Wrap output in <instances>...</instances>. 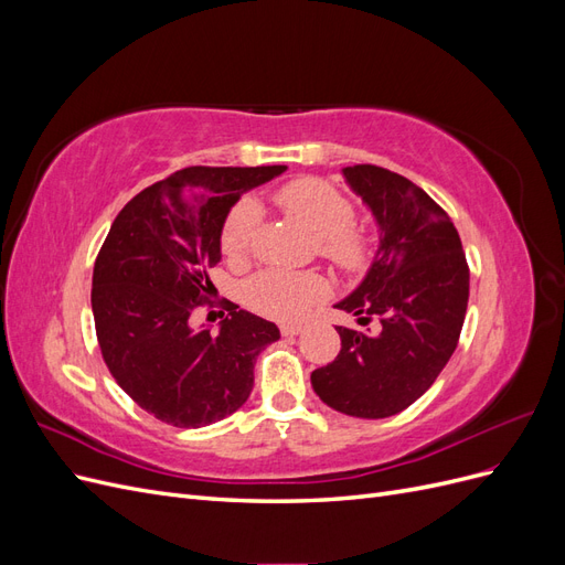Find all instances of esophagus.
<instances>
[{
	"instance_id": "esophagus-1",
	"label": "esophagus",
	"mask_w": 565,
	"mask_h": 565,
	"mask_svg": "<svg viewBox=\"0 0 565 565\" xmlns=\"http://www.w3.org/2000/svg\"><path fill=\"white\" fill-rule=\"evenodd\" d=\"M303 328L299 322H285V324H280V332H282V337H295V334H299Z\"/></svg>"
}]
</instances>
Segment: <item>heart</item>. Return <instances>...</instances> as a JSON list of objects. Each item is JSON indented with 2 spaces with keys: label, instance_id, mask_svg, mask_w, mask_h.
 <instances>
[{
  "label": "heart",
  "instance_id": "b5f03b06",
  "mask_svg": "<svg viewBox=\"0 0 565 565\" xmlns=\"http://www.w3.org/2000/svg\"><path fill=\"white\" fill-rule=\"evenodd\" d=\"M278 207L295 216L299 224L318 241V252L337 268L361 273L370 256L372 241L353 228L355 210L351 200L337 188L320 179H297L282 185L273 195ZM259 207L254 200L237 202L221 228V249L231 262H243L249 254L252 237L259 226ZM328 292L318 273H295L270 268L262 270L247 282L245 297L254 311L276 320H297Z\"/></svg>",
  "mask_w": 565,
  "mask_h": 565
}]
</instances>
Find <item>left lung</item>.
<instances>
[{
    "instance_id": "left-lung-1",
    "label": "left lung",
    "mask_w": 565,
    "mask_h": 565,
    "mask_svg": "<svg viewBox=\"0 0 565 565\" xmlns=\"http://www.w3.org/2000/svg\"><path fill=\"white\" fill-rule=\"evenodd\" d=\"M377 224L365 278L334 309L370 330L337 328L341 351L311 372L324 405L361 419L403 413L457 349L469 303V268L450 216L417 183L377 164L341 169Z\"/></svg>"
}]
</instances>
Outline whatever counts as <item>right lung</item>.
Listing matches in <instances>:
<instances>
[{"instance_id": "obj_1", "label": "right lung", "mask_w": 565, "mask_h": 565, "mask_svg": "<svg viewBox=\"0 0 565 565\" xmlns=\"http://www.w3.org/2000/svg\"><path fill=\"white\" fill-rule=\"evenodd\" d=\"M273 167H185L131 198L94 264L92 311L104 361L127 396L156 419L200 429L249 398L254 363L280 339L276 322L228 306L226 320L193 328L216 292L221 228L243 193Z\"/></svg>"}]
</instances>
